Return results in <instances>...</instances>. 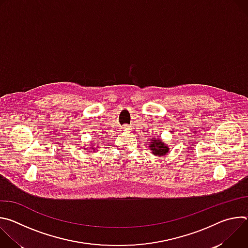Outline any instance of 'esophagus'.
I'll use <instances>...</instances> for the list:
<instances>
[{
  "mask_svg": "<svg viewBox=\"0 0 248 248\" xmlns=\"http://www.w3.org/2000/svg\"><path fill=\"white\" fill-rule=\"evenodd\" d=\"M123 128H124V130H129V127L127 125H124Z\"/></svg>",
  "mask_w": 248,
  "mask_h": 248,
  "instance_id": "34e87169",
  "label": "esophagus"
}]
</instances>
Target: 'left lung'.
Instances as JSON below:
<instances>
[{
  "label": "left lung",
  "instance_id": "8db88e82",
  "mask_svg": "<svg viewBox=\"0 0 248 248\" xmlns=\"http://www.w3.org/2000/svg\"><path fill=\"white\" fill-rule=\"evenodd\" d=\"M149 149L151 150V153L157 157H162L167 155L170 152V147L168 146V144H166L165 142H163V140L158 137L155 136L152 139L149 140Z\"/></svg>",
  "mask_w": 248,
  "mask_h": 248
}]
</instances>
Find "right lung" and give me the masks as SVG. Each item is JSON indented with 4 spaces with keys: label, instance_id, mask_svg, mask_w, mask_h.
Listing matches in <instances>:
<instances>
[{
    "label": "right lung",
    "instance_id": "1",
    "mask_svg": "<svg viewBox=\"0 0 248 248\" xmlns=\"http://www.w3.org/2000/svg\"><path fill=\"white\" fill-rule=\"evenodd\" d=\"M90 144H91V147L84 148V149H85V150H89L88 152H96V151H98L99 146H95V143H90Z\"/></svg>",
    "mask_w": 248,
    "mask_h": 248
}]
</instances>
